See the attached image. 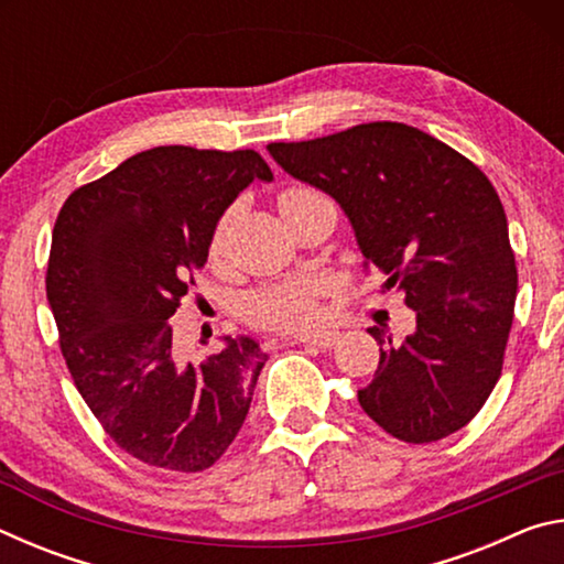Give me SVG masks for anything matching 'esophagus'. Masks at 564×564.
<instances>
[{
  "instance_id": "1",
  "label": "esophagus",
  "mask_w": 564,
  "mask_h": 564,
  "mask_svg": "<svg viewBox=\"0 0 564 564\" xmlns=\"http://www.w3.org/2000/svg\"><path fill=\"white\" fill-rule=\"evenodd\" d=\"M338 336L330 330H321V333H301V336H291V343H303V346H318V348H330L336 346Z\"/></svg>"
}]
</instances>
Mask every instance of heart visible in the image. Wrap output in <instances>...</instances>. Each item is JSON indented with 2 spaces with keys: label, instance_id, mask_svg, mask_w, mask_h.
<instances>
[{
  "label": "heart",
  "instance_id": "obj_1",
  "mask_svg": "<svg viewBox=\"0 0 564 564\" xmlns=\"http://www.w3.org/2000/svg\"><path fill=\"white\" fill-rule=\"evenodd\" d=\"M313 196H321V191L305 184L285 186L279 194V208L283 218L291 216L295 206H301ZM228 226V214L221 216L216 224L212 241H208V253L218 259L224 248V236ZM328 279L316 273L293 275V279L263 283L259 289L248 291L241 301V316L253 328L263 330H285L299 333L311 328L321 316V299L328 293Z\"/></svg>",
  "mask_w": 564,
  "mask_h": 564
}]
</instances>
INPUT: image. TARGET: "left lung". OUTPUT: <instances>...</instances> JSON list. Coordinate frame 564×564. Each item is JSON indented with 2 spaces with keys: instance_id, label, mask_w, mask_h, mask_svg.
I'll list each match as a JSON object with an SVG mask.
<instances>
[{
  "instance_id": "8db88e82",
  "label": "left lung",
  "mask_w": 564,
  "mask_h": 564,
  "mask_svg": "<svg viewBox=\"0 0 564 564\" xmlns=\"http://www.w3.org/2000/svg\"><path fill=\"white\" fill-rule=\"evenodd\" d=\"M291 176L348 214L366 271L386 275L417 328L380 346L358 403L398 441L433 443L480 413L502 373L518 295L508 218L490 178L431 133L398 121L358 123L311 141H273Z\"/></svg>"
}]
</instances>
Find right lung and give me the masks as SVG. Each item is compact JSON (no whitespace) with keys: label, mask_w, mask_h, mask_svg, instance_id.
<instances>
[{"label":"right lung","mask_w":564,"mask_h":564,"mask_svg":"<svg viewBox=\"0 0 564 564\" xmlns=\"http://www.w3.org/2000/svg\"><path fill=\"white\" fill-rule=\"evenodd\" d=\"M253 178H273L253 149L156 147L74 188L56 216L46 299L66 368L104 433L151 467L206 470L251 408L259 343L228 340L181 366L169 318Z\"/></svg>","instance_id":"1"}]
</instances>
